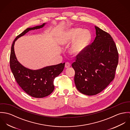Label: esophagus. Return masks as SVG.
Returning <instances> with one entry per match:
<instances>
[{"label": "esophagus", "mask_w": 130, "mask_h": 130, "mask_svg": "<svg viewBox=\"0 0 130 130\" xmlns=\"http://www.w3.org/2000/svg\"><path fill=\"white\" fill-rule=\"evenodd\" d=\"M70 67H71V63L70 62H66V64H65V68H68Z\"/></svg>", "instance_id": "34e87169"}]
</instances>
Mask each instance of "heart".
I'll use <instances>...</instances> for the list:
<instances>
[{"instance_id":"heart-1","label":"heart","mask_w":130,"mask_h":130,"mask_svg":"<svg viewBox=\"0 0 130 130\" xmlns=\"http://www.w3.org/2000/svg\"><path fill=\"white\" fill-rule=\"evenodd\" d=\"M91 39L89 31L76 27L70 29L60 37L58 43L61 46L67 45L73 42L70 49V54L76 56L80 55L88 45Z\"/></svg>"}]
</instances>
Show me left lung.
Masks as SVG:
<instances>
[{
    "label": "left lung",
    "instance_id": "left-lung-1",
    "mask_svg": "<svg viewBox=\"0 0 130 130\" xmlns=\"http://www.w3.org/2000/svg\"><path fill=\"white\" fill-rule=\"evenodd\" d=\"M96 37L72 64L74 83L83 94L93 95L103 91L113 79L119 60L117 48L110 35L97 26Z\"/></svg>",
    "mask_w": 130,
    "mask_h": 130
}]
</instances>
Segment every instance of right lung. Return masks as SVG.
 <instances>
[{
  "mask_svg": "<svg viewBox=\"0 0 130 130\" xmlns=\"http://www.w3.org/2000/svg\"><path fill=\"white\" fill-rule=\"evenodd\" d=\"M46 23L34 27L27 28L15 38L11 48L10 67L17 82L29 95L42 98L50 95L55 89L54 79L63 70L65 62L47 66L38 70H31L22 65L17 59L14 46L16 40L31 30L42 28Z\"/></svg>",
  "mask_w": 130,
  "mask_h": 130,
  "instance_id": "1",
  "label": "right lung"
}]
</instances>
